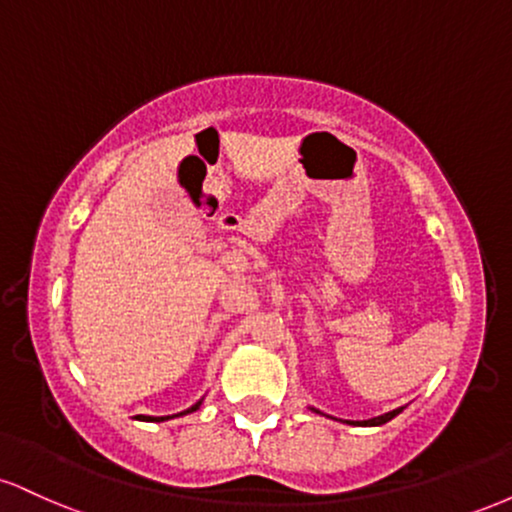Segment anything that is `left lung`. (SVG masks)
<instances>
[{
  "mask_svg": "<svg viewBox=\"0 0 512 512\" xmlns=\"http://www.w3.org/2000/svg\"><path fill=\"white\" fill-rule=\"evenodd\" d=\"M402 409H404V407L392 409V411H387V414L375 416V419H368V421H346V424H351V426H383V424H387V421L395 419V416H397ZM310 411H315V414H320V411H317L315 407H310Z\"/></svg>",
  "mask_w": 512,
  "mask_h": 512,
  "instance_id": "1",
  "label": "left lung"
}]
</instances>
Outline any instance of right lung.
<instances>
[{"mask_svg": "<svg viewBox=\"0 0 512 512\" xmlns=\"http://www.w3.org/2000/svg\"><path fill=\"white\" fill-rule=\"evenodd\" d=\"M202 402H204V397L199 399V402L192 404L190 409L180 411V414H173V416H144V414H139L137 419H139V421H156V424H161V421H170V419H178V416H187V414H192V411H197L199 407H202Z\"/></svg>", "mask_w": 512, "mask_h": 512, "instance_id": "1", "label": "right lung"}]
</instances>
